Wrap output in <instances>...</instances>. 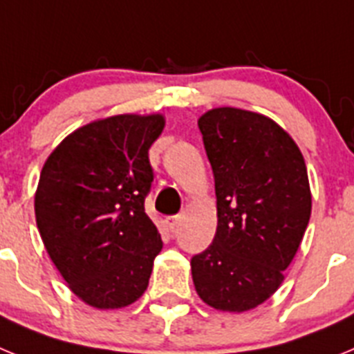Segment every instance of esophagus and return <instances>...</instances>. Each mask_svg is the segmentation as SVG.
Wrapping results in <instances>:
<instances>
[{
	"label": "esophagus",
	"mask_w": 354,
	"mask_h": 354,
	"mask_svg": "<svg viewBox=\"0 0 354 354\" xmlns=\"http://www.w3.org/2000/svg\"><path fill=\"white\" fill-rule=\"evenodd\" d=\"M180 221H183V216H180V214L170 216V225H171V228H177V227H179Z\"/></svg>",
	"instance_id": "34e87169"
}]
</instances>
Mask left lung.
Masks as SVG:
<instances>
[{
    "mask_svg": "<svg viewBox=\"0 0 354 354\" xmlns=\"http://www.w3.org/2000/svg\"><path fill=\"white\" fill-rule=\"evenodd\" d=\"M214 174L218 227L192 259L195 290L216 310L241 314L270 299L305 236L312 193L301 150L273 118L212 108L198 118Z\"/></svg>",
    "mask_w": 354,
    "mask_h": 354,
    "instance_id": "8db88e82",
    "label": "left lung"
}]
</instances>
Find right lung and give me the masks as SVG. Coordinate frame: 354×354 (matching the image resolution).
<instances>
[{"label":"right lung","instance_id":"obj_1","mask_svg":"<svg viewBox=\"0 0 354 354\" xmlns=\"http://www.w3.org/2000/svg\"><path fill=\"white\" fill-rule=\"evenodd\" d=\"M162 113L97 118L65 136L44 162L35 220L49 259L88 306L138 301L162 248L145 212L152 183L149 149Z\"/></svg>","mask_w":354,"mask_h":354}]
</instances>
